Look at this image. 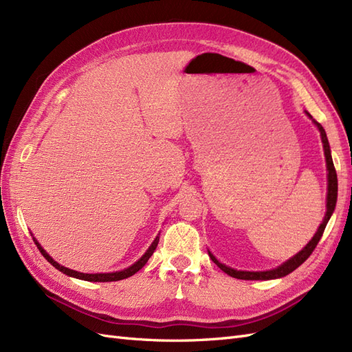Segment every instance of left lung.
<instances>
[{
    "label": "left lung",
    "mask_w": 352,
    "mask_h": 352,
    "mask_svg": "<svg viewBox=\"0 0 352 352\" xmlns=\"http://www.w3.org/2000/svg\"><path fill=\"white\" fill-rule=\"evenodd\" d=\"M307 113V111H305ZM307 116L310 117V119L314 122V124L317 126L318 132H320L322 136V142H323V150H324V157H326V167H327V198H326V216L324 220L320 226H318L316 235L313 236V239L308 242L305 247L298 252L296 255H294L292 258H289L287 261H285L279 267H276L273 270H265V272H242V270H235V269H230L228 265L221 264L214 255H212L210 251V258L214 261L219 267L228 273L232 278H236V279H242V280H270V279H278V278H283V276L289 274L291 272H294L296 267H300V265L310 257L311 252L314 251V248L317 247L318 241H320L323 232L326 229L327 221L332 216V212L336 207V198H338V177H336V170L333 166V160H332V154H330V146H329V141H327V136L326 132L323 129V126L320 123H317L313 117L307 113Z\"/></svg>",
    "instance_id": "1"
}]
</instances>
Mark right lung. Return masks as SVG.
<instances>
[{
	"label": "right lung",
	"instance_id": "1",
	"mask_svg": "<svg viewBox=\"0 0 352 352\" xmlns=\"http://www.w3.org/2000/svg\"><path fill=\"white\" fill-rule=\"evenodd\" d=\"M158 241H160V238L157 236L155 239H154V242L151 243V247L146 250V252L142 255V257L138 260L135 264H132L131 267H127V269H124V270H122V272H114V273H94V274H88V273H79V272H74V270H70V269H67V267H65V265H60L57 261H54L52 260L50 255L47 254V251L41 247L39 245V242L34 238V242H35V245L38 247V250L41 251V254L44 255V257L54 265V267L57 269V270H60V272H63L65 274H67V276H72V278H76V279H82V280H88V282H116V280H122V279H126V278H129V276H132V274H135L136 272H140L144 265L146 264V261L150 260V257L153 255V252L155 251V248H157V245H158Z\"/></svg>",
	"mask_w": 352,
	"mask_h": 352
}]
</instances>
